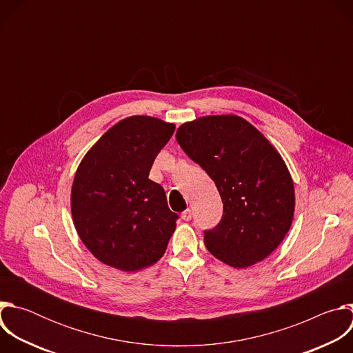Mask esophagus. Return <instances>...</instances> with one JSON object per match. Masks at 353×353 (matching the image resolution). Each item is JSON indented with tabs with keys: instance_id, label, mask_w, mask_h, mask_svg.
I'll return each mask as SVG.
<instances>
[{
	"instance_id": "1",
	"label": "esophagus",
	"mask_w": 353,
	"mask_h": 353,
	"mask_svg": "<svg viewBox=\"0 0 353 353\" xmlns=\"http://www.w3.org/2000/svg\"><path fill=\"white\" fill-rule=\"evenodd\" d=\"M191 218H192L191 210H185V211L181 214V219H183V221H190Z\"/></svg>"
}]
</instances>
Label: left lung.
<instances>
[{
  "label": "left lung",
  "mask_w": 353,
  "mask_h": 353,
  "mask_svg": "<svg viewBox=\"0 0 353 353\" xmlns=\"http://www.w3.org/2000/svg\"><path fill=\"white\" fill-rule=\"evenodd\" d=\"M176 139L222 198L221 222L204 232L210 253L234 268L267 259L289 232L294 212L293 181L278 150L234 114L184 123Z\"/></svg>",
  "instance_id": "left-lung-1"
}]
</instances>
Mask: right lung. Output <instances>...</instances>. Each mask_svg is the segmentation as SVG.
Segmentation results:
<instances>
[{
	"label": "right lung",
	"instance_id": "obj_1",
	"mask_svg": "<svg viewBox=\"0 0 353 353\" xmlns=\"http://www.w3.org/2000/svg\"><path fill=\"white\" fill-rule=\"evenodd\" d=\"M176 125L149 116L119 121L75 173L71 212L78 236L103 264L132 272L165 254L179 215L149 172Z\"/></svg>",
	"mask_w": 353,
	"mask_h": 353
}]
</instances>
